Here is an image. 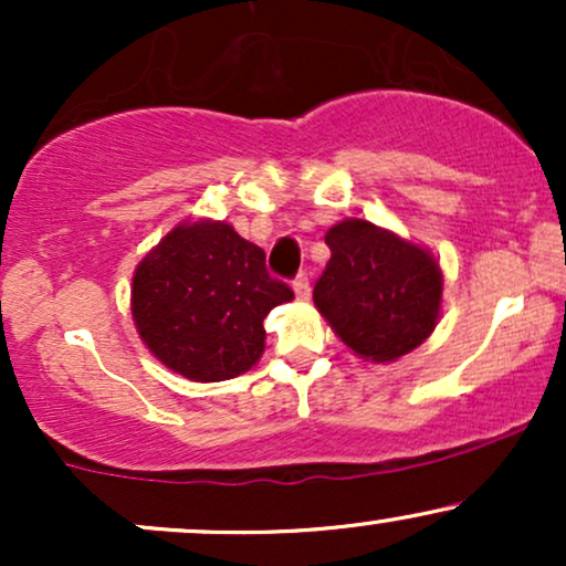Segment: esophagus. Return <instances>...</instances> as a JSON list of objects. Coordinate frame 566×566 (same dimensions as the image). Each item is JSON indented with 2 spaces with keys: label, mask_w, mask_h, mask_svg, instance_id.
I'll return each mask as SVG.
<instances>
[{
  "label": "esophagus",
  "mask_w": 566,
  "mask_h": 566,
  "mask_svg": "<svg viewBox=\"0 0 566 566\" xmlns=\"http://www.w3.org/2000/svg\"><path fill=\"white\" fill-rule=\"evenodd\" d=\"M292 290H295V295L301 297V301H308V295H311V282H308V276L297 274L295 279H292Z\"/></svg>",
  "instance_id": "34e87169"
}]
</instances>
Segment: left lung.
Instances as JSON below:
<instances>
[{
	"label": "left lung",
	"instance_id": "left-lung-1",
	"mask_svg": "<svg viewBox=\"0 0 566 566\" xmlns=\"http://www.w3.org/2000/svg\"><path fill=\"white\" fill-rule=\"evenodd\" d=\"M324 242L333 255L314 303L354 354L394 361L433 333L441 308L433 255L367 220H343Z\"/></svg>",
	"mask_w": 566,
	"mask_h": 566
}]
</instances>
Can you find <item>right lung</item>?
I'll use <instances>...</instances> for the list:
<instances>
[{"label": "right lung", "mask_w": 566, "mask_h": 566, "mask_svg": "<svg viewBox=\"0 0 566 566\" xmlns=\"http://www.w3.org/2000/svg\"><path fill=\"white\" fill-rule=\"evenodd\" d=\"M292 290L265 252L229 223L197 220L167 233L133 276V319L151 354L188 380L237 378L261 359L263 319Z\"/></svg>", "instance_id": "right-lung-1"}]
</instances>
